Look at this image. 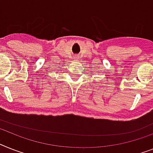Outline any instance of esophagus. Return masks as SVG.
<instances>
[{
	"mask_svg": "<svg viewBox=\"0 0 153 153\" xmlns=\"http://www.w3.org/2000/svg\"><path fill=\"white\" fill-rule=\"evenodd\" d=\"M75 58H76V57H75Z\"/></svg>",
	"mask_w": 153,
	"mask_h": 153,
	"instance_id": "1",
	"label": "esophagus"
}]
</instances>
